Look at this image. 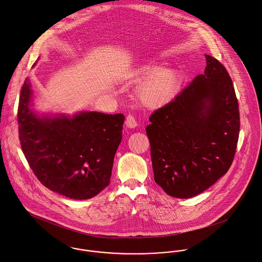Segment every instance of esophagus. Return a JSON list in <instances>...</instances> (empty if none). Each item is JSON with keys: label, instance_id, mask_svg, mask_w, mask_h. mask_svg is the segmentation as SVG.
<instances>
[{"label": "esophagus", "instance_id": "obj_1", "mask_svg": "<svg viewBox=\"0 0 262 262\" xmlns=\"http://www.w3.org/2000/svg\"><path fill=\"white\" fill-rule=\"evenodd\" d=\"M125 125L129 128H134L138 125V122H137V119L136 117H134L133 115H128L125 117Z\"/></svg>", "mask_w": 262, "mask_h": 262}]
</instances>
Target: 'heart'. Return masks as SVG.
Wrapping results in <instances>:
<instances>
[{"instance_id":"obj_1","label":"heart","mask_w":262,"mask_h":262,"mask_svg":"<svg viewBox=\"0 0 262 262\" xmlns=\"http://www.w3.org/2000/svg\"><path fill=\"white\" fill-rule=\"evenodd\" d=\"M136 77L137 80L144 81L139 95L142 102L149 108H159L169 103L180 85L178 72L157 65L142 67Z\"/></svg>"}]
</instances>
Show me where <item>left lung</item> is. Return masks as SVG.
Returning a JSON list of instances; mask_svg holds the SVG:
<instances>
[{"label":"left lung","instance_id":"left-lung-1","mask_svg":"<svg viewBox=\"0 0 262 262\" xmlns=\"http://www.w3.org/2000/svg\"><path fill=\"white\" fill-rule=\"evenodd\" d=\"M207 66L174 99L155 111L145 128L155 182L170 196L204 192L232 165L240 130L238 100L226 68Z\"/></svg>","mask_w":262,"mask_h":262}]
</instances>
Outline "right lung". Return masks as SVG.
I'll list each match as a JSON object with an SVG mask.
<instances>
[{"label":"right lung","mask_w":262,"mask_h":262,"mask_svg":"<svg viewBox=\"0 0 262 262\" xmlns=\"http://www.w3.org/2000/svg\"><path fill=\"white\" fill-rule=\"evenodd\" d=\"M31 96L26 79L18 107L19 140L33 173L70 199L96 196L110 185L124 116L84 112L71 118H40L30 108Z\"/></svg>","instance_id":"1"}]
</instances>
